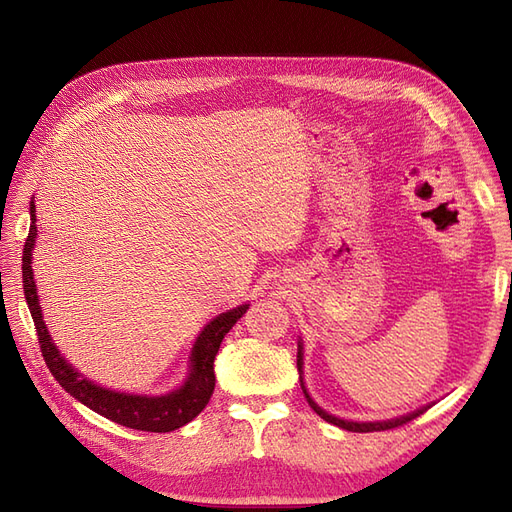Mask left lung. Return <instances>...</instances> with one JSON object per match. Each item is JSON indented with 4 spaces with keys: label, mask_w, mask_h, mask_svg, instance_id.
I'll return each mask as SVG.
<instances>
[{
    "label": "left lung",
    "mask_w": 512,
    "mask_h": 512,
    "mask_svg": "<svg viewBox=\"0 0 512 512\" xmlns=\"http://www.w3.org/2000/svg\"><path fill=\"white\" fill-rule=\"evenodd\" d=\"M297 365H299V371H301V367H303V356H301V344H299V356H297ZM303 393H305V397H307V401H309V406L314 408V412L320 416V418H324V421L327 423H333V425H337V427H342V429H346V431H356V433H369V431H386V429H395V427H401V425H406V423H410V421H414L416 416H421L427 408H421V410H416V412H412V414H406V416H399V418H393V421H382V423H350V421H342V418H337V416H331V414H327L324 412L322 408H318L316 404H314V399L307 395V391H305V386H303Z\"/></svg>",
    "instance_id": "obj_1"
}]
</instances>
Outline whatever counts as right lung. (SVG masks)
Masks as SVG:
<instances>
[{
  "mask_svg": "<svg viewBox=\"0 0 512 512\" xmlns=\"http://www.w3.org/2000/svg\"><path fill=\"white\" fill-rule=\"evenodd\" d=\"M32 213V226H29V235L23 247V290L29 312H32L40 352L44 356V363L49 367L55 380L64 386V389L79 399L81 404L91 408L94 412L111 418L113 423H119L123 427L138 429V431H153V433H166L183 427L196 418L203 408L209 404V399L215 389V374H213V361L215 354L220 350V344L224 335L232 329L245 312L247 305H241L237 309H230L226 314H220L215 320H211L205 331L196 339L192 350V374L179 391L168 393L162 397H141V395H126L102 389V386L89 382L87 378H81L79 371H74L59 350L53 346L51 335L44 327L42 312L38 305V292L34 282L32 271V247L36 243V205L29 207Z\"/></svg>",
  "mask_w": 512,
  "mask_h": 512,
  "instance_id": "add662e5",
  "label": "right lung"
}]
</instances>
